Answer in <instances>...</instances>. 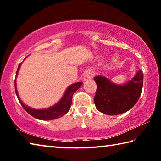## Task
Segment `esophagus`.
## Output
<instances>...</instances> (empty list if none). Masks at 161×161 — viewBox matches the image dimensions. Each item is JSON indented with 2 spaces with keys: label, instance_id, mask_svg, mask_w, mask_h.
I'll list each match as a JSON object with an SVG mask.
<instances>
[{
  "label": "esophagus",
  "instance_id": "esophagus-1",
  "mask_svg": "<svg viewBox=\"0 0 161 161\" xmlns=\"http://www.w3.org/2000/svg\"><path fill=\"white\" fill-rule=\"evenodd\" d=\"M93 76H94L93 72H91V71H87V72L84 73L83 80L84 81H88L89 80H91V79H92Z\"/></svg>",
  "mask_w": 161,
  "mask_h": 161
}]
</instances>
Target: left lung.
<instances>
[{
  "label": "left lung",
  "instance_id": "left-lung-1",
  "mask_svg": "<svg viewBox=\"0 0 161 161\" xmlns=\"http://www.w3.org/2000/svg\"><path fill=\"white\" fill-rule=\"evenodd\" d=\"M97 89L94 103L98 111L107 115H118L130 110L138 102L143 88V74L138 70L124 85H117L102 76L94 78Z\"/></svg>",
  "mask_w": 161,
  "mask_h": 161
}]
</instances>
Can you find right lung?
<instances>
[{"mask_svg": "<svg viewBox=\"0 0 161 161\" xmlns=\"http://www.w3.org/2000/svg\"><path fill=\"white\" fill-rule=\"evenodd\" d=\"M21 63H20V64H19L17 72H16V76L18 75V70L20 69V66ZM81 84H82V82L81 81V82H77L70 85L67 89V90L65 92L63 97L62 98V99L59 101L58 103H56V104L53 106V107L47 108V109H42V110L33 109V108H31L28 107H27V106H25L23 102H21V100L20 99V98H19L18 95L17 89H16L15 81V89L16 95H17L18 99L19 100V102H20V104L22 105V107H23L24 109H25L27 112L30 114V115H31L32 116L35 117V118H36L37 119H40V120H53V119H58L59 117L64 116V114H66L68 111H69L71 105H72L73 94H74L75 92L81 86Z\"/></svg>", "mask_w": 161, "mask_h": 161, "instance_id": "right-lung-1", "label": "right lung"}]
</instances>
